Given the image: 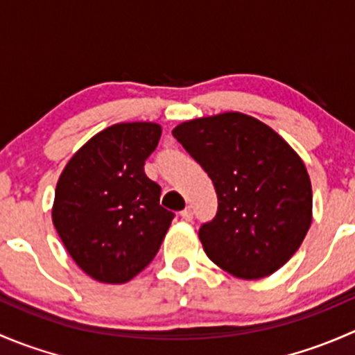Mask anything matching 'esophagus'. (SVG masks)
I'll return each mask as SVG.
<instances>
[{"label":"esophagus","mask_w":355,"mask_h":355,"mask_svg":"<svg viewBox=\"0 0 355 355\" xmlns=\"http://www.w3.org/2000/svg\"><path fill=\"white\" fill-rule=\"evenodd\" d=\"M180 216H182V220L191 221L192 220V209H191V207H185L184 211H180Z\"/></svg>","instance_id":"obj_1"}]
</instances>
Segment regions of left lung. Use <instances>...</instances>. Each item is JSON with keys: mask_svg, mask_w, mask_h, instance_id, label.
<instances>
[{"mask_svg": "<svg viewBox=\"0 0 355 355\" xmlns=\"http://www.w3.org/2000/svg\"><path fill=\"white\" fill-rule=\"evenodd\" d=\"M171 134L216 191V216L199 228L207 257L244 280L280 270L313 218L311 180L299 155L273 128L244 113L196 118Z\"/></svg>", "mask_w": 355, "mask_h": 355, "instance_id": "8db88e82", "label": "left lung"}]
</instances>
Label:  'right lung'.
I'll use <instances>...</instances> for the list:
<instances>
[{"label": "right lung", "mask_w": 355, "mask_h": 355, "mask_svg": "<svg viewBox=\"0 0 355 355\" xmlns=\"http://www.w3.org/2000/svg\"><path fill=\"white\" fill-rule=\"evenodd\" d=\"M161 127L116 123L96 134L67 163L56 184L53 223L71 259L103 284H125L159 250L175 214L144 173Z\"/></svg>", "instance_id": "obj_1"}]
</instances>
